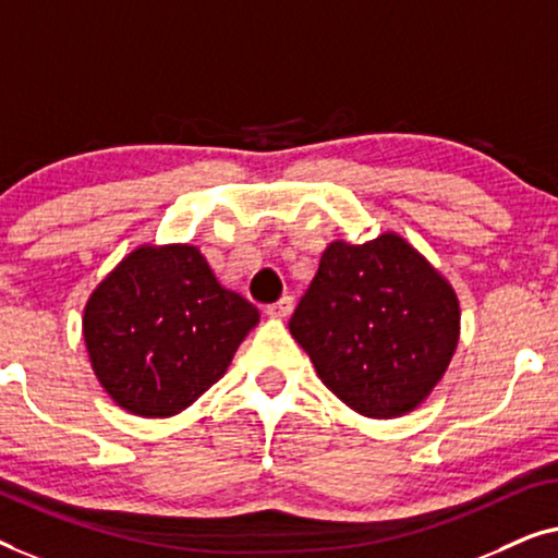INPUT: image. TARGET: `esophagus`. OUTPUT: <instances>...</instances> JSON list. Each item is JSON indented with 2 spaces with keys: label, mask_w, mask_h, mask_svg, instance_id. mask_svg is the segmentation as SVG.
<instances>
[{
  "label": "esophagus",
  "mask_w": 558,
  "mask_h": 558,
  "mask_svg": "<svg viewBox=\"0 0 558 558\" xmlns=\"http://www.w3.org/2000/svg\"><path fill=\"white\" fill-rule=\"evenodd\" d=\"M268 313L270 318H278V320H282V318H288L290 313H293V298L290 295H282L278 303H272V305H268Z\"/></svg>",
  "instance_id": "1"
}]
</instances>
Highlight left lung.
<instances>
[{"mask_svg":"<svg viewBox=\"0 0 558 558\" xmlns=\"http://www.w3.org/2000/svg\"><path fill=\"white\" fill-rule=\"evenodd\" d=\"M320 381L351 410L391 420L433 395L460 341V301L402 234L333 240L290 318Z\"/></svg>","mask_w":558,"mask_h":558,"instance_id":"8db88e82","label":"left lung"}]
</instances>
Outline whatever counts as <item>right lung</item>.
<instances>
[{
  "mask_svg": "<svg viewBox=\"0 0 558 558\" xmlns=\"http://www.w3.org/2000/svg\"><path fill=\"white\" fill-rule=\"evenodd\" d=\"M257 320L199 247L141 245L90 293L83 339L106 395L136 417L163 420L222 379Z\"/></svg>",
  "mask_w": 558,
  "mask_h": 558,
  "instance_id": "obj_1",
  "label": "right lung"
}]
</instances>
